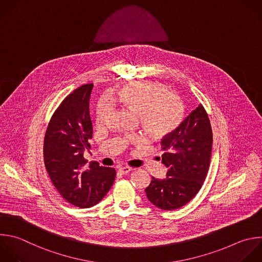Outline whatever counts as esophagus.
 Segmentation results:
<instances>
[{
	"label": "esophagus",
	"mask_w": 262,
	"mask_h": 262,
	"mask_svg": "<svg viewBox=\"0 0 262 262\" xmlns=\"http://www.w3.org/2000/svg\"><path fill=\"white\" fill-rule=\"evenodd\" d=\"M132 169H133V168H132L130 166H128V165H124V166H120V167H119V171H120L121 173H123V175H125V173H128Z\"/></svg>",
	"instance_id": "esophagus-1"
}]
</instances>
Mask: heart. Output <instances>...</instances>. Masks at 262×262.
<instances>
[{
	"label": "heart",
	"instance_id": "heart-1",
	"mask_svg": "<svg viewBox=\"0 0 262 262\" xmlns=\"http://www.w3.org/2000/svg\"><path fill=\"white\" fill-rule=\"evenodd\" d=\"M117 101L138 115L140 123L151 138L163 139L175 132L184 117L182 98L161 82L136 81L124 85L110 98H102L96 108V123L102 125Z\"/></svg>",
	"mask_w": 262,
	"mask_h": 262
}]
</instances>
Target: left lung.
I'll return each instance as SVG.
<instances>
[{"label": "left lung", "instance_id": "left-lung-1", "mask_svg": "<svg viewBox=\"0 0 262 262\" xmlns=\"http://www.w3.org/2000/svg\"><path fill=\"white\" fill-rule=\"evenodd\" d=\"M161 162L167 167L163 180L152 177L145 189L148 200L165 211L189 203L202 188L210 166L213 133L202 104L169 136L161 140Z\"/></svg>", "mask_w": 262, "mask_h": 262}]
</instances>
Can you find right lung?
Wrapping results in <instances>:
<instances>
[{"instance_id": "obj_1", "label": "right lung", "mask_w": 262, "mask_h": 262, "mask_svg": "<svg viewBox=\"0 0 262 262\" xmlns=\"http://www.w3.org/2000/svg\"><path fill=\"white\" fill-rule=\"evenodd\" d=\"M93 87L82 85L60 103L48 123L43 146L45 167L54 187L68 203L81 209L100 203L116 177L115 168L98 162L87 165L83 157L93 138L89 111Z\"/></svg>"}]
</instances>
